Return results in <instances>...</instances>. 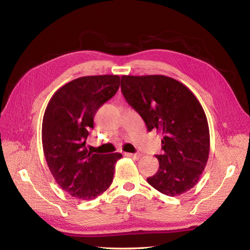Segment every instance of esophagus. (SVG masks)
Masks as SVG:
<instances>
[{"label":"esophagus","mask_w":250,"mask_h":250,"mask_svg":"<svg viewBox=\"0 0 250 250\" xmlns=\"http://www.w3.org/2000/svg\"><path fill=\"white\" fill-rule=\"evenodd\" d=\"M126 156L128 157H131V158H134V160H139V158H141V154L139 153H125Z\"/></svg>","instance_id":"esophagus-1"}]
</instances>
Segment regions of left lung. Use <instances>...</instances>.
Masks as SVG:
<instances>
[{
    "mask_svg": "<svg viewBox=\"0 0 250 250\" xmlns=\"http://www.w3.org/2000/svg\"><path fill=\"white\" fill-rule=\"evenodd\" d=\"M121 89L139 112L148 131L163 135L160 168L147 181L167 196H178L196 186L209 153L208 119L197 98L183 83L164 75H123Z\"/></svg>",
    "mask_w": 250,
    "mask_h": 250,
    "instance_id": "left-lung-1",
    "label": "left lung"
}]
</instances>
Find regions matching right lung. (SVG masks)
<instances>
[{
    "instance_id": "obj_1",
    "label": "right lung",
    "mask_w": 250,
    "mask_h": 250,
    "mask_svg": "<svg viewBox=\"0 0 250 250\" xmlns=\"http://www.w3.org/2000/svg\"><path fill=\"white\" fill-rule=\"evenodd\" d=\"M120 87L118 75L74 79L57 89L44 110L43 154L59 187L72 197L90 200L109 188L121 153L94 154L85 143L94 117Z\"/></svg>"
}]
</instances>
